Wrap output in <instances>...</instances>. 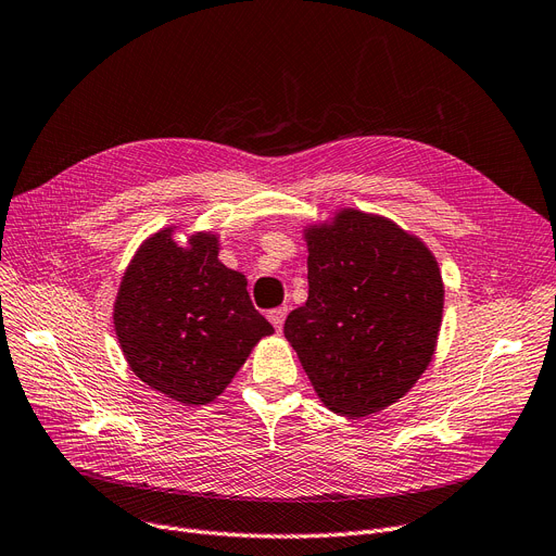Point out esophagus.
<instances>
[{
    "label": "esophagus",
    "instance_id": "34e87169",
    "mask_svg": "<svg viewBox=\"0 0 556 556\" xmlns=\"http://www.w3.org/2000/svg\"><path fill=\"white\" fill-rule=\"evenodd\" d=\"M266 317H269V321L274 324L276 330H280L282 324H285V317H287V307L285 305L282 307H274V309H269V313H266Z\"/></svg>",
    "mask_w": 556,
    "mask_h": 556
}]
</instances>
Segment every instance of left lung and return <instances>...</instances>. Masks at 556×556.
<instances>
[{"label":"left lung","mask_w":556,"mask_h":556,"mask_svg":"<svg viewBox=\"0 0 556 556\" xmlns=\"http://www.w3.org/2000/svg\"><path fill=\"white\" fill-rule=\"evenodd\" d=\"M303 237L307 301L287 317L285 338L328 410L379 413L433 361L445 305L438 262L394 220L351 207Z\"/></svg>","instance_id":"obj_1"}]
</instances>
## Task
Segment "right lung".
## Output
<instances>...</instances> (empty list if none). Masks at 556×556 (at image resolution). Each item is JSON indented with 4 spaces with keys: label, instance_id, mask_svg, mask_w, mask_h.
Instances as JSON below:
<instances>
[{
    "label": "right lung",
    "instance_id": "1",
    "mask_svg": "<svg viewBox=\"0 0 556 556\" xmlns=\"http://www.w3.org/2000/svg\"><path fill=\"white\" fill-rule=\"evenodd\" d=\"M175 226L148 237L123 274L114 328L139 379L185 406L228 388L253 346L274 332L251 303L247 276L218 260V237L180 247Z\"/></svg>",
    "mask_w": 556,
    "mask_h": 556
}]
</instances>
